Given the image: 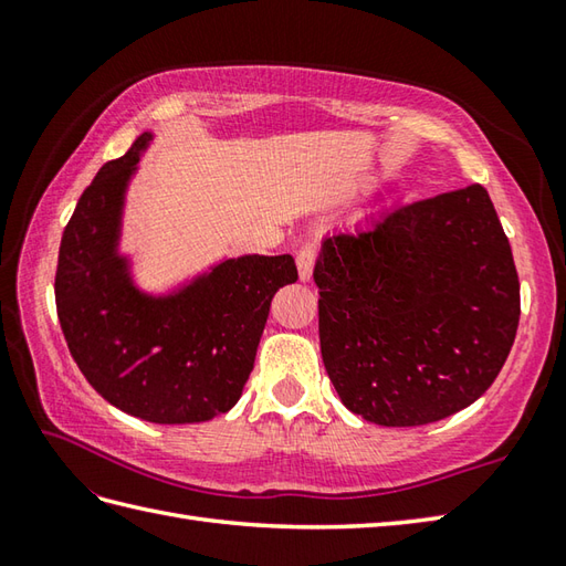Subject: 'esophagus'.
I'll use <instances>...</instances> for the list:
<instances>
[{
	"label": "esophagus",
	"mask_w": 566,
	"mask_h": 566,
	"mask_svg": "<svg viewBox=\"0 0 566 566\" xmlns=\"http://www.w3.org/2000/svg\"><path fill=\"white\" fill-rule=\"evenodd\" d=\"M314 262H316V252L311 248L298 250L296 255V268H298V280L308 282L311 280V272H314Z\"/></svg>",
	"instance_id": "1"
}]
</instances>
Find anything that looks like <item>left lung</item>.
<instances>
[{
  "instance_id": "1",
  "label": "left lung",
  "mask_w": 566,
  "mask_h": 566,
  "mask_svg": "<svg viewBox=\"0 0 566 566\" xmlns=\"http://www.w3.org/2000/svg\"><path fill=\"white\" fill-rule=\"evenodd\" d=\"M314 280L323 365L345 408L377 426L474 403L518 331V272L482 185L323 238Z\"/></svg>"
}]
</instances>
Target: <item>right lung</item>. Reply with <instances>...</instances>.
Instances as JSON below:
<instances>
[{
    "instance_id": "add662e5",
    "label": "right lung",
    "mask_w": 566,
    "mask_h": 566,
    "mask_svg": "<svg viewBox=\"0 0 566 566\" xmlns=\"http://www.w3.org/2000/svg\"><path fill=\"white\" fill-rule=\"evenodd\" d=\"M153 140V130L140 134L82 191L60 240L55 306L72 359L112 406L148 423H203L238 403L272 296L298 274L292 255H238L163 292L143 290L122 235L128 187Z\"/></svg>"
}]
</instances>
